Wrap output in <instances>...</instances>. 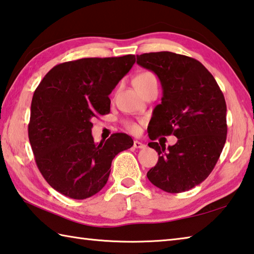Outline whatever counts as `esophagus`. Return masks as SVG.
I'll list each match as a JSON object with an SVG mask.
<instances>
[{
  "label": "esophagus",
  "mask_w": 254,
  "mask_h": 254,
  "mask_svg": "<svg viewBox=\"0 0 254 254\" xmlns=\"http://www.w3.org/2000/svg\"><path fill=\"white\" fill-rule=\"evenodd\" d=\"M133 147H135V149H144L145 144H143L140 141H134L133 142Z\"/></svg>",
  "instance_id": "obj_1"
}]
</instances>
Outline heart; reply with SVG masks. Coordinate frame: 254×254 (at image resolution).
Listing matches in <instances>:
<instances>
[{
  "label": "heart",
  "instance_id": "b5f03b06",
  "mask_svg": "<svg viewBox=\"0 0 254 254\" xmlns=\"http://www.w3.org/2000/svg\"><path fill=\"white\" fill-rule=\"evenodd\" d=\"M147 81H156V77L152 72H142L134 79V83L147 82ZM124 124H126L127 130H130L131 132H136L137 130H139V127H137V124L134 122L126 121V123Z\"/></svg>",
  "mask_w": 254,
  "mask_h": 254
}]
</instances>
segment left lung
I'll use <instances>...</instances> for the list:
<instances>
[{
	"label": "left lung",
	"mask_w": 254,
	"mask_h": 254,
	"mask_svg": "<svg viewBox=\"0 0 254 254\" xmlns=\"http://www.w3.org/2000/svg\"><path fill=\"white\" fill-rule=\"evenodd\" d=\"M136 63L153 71L163 89L153 111L149 146L159 154L146 173L152 184L169 193L190 190L209 177L227 140V104L213 75L197 60L173 52L136 55ZM178 137L165 149L159 135Z\"/></svg>",
	"instance_id": "8db88e82"
}]
</instances>
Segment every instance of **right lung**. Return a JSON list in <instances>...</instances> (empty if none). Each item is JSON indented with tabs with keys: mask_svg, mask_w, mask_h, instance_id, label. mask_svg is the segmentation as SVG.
Returning a JSON list of instances; mask_svg holds the SVG:
<instances>
[{
	"mask_svg": "<svg viewBox=\"0 0 254 254\" xmlns=\"http://www.w3.org/2000/svg\"><path fill=\"white\" fill-rule=\"evenodd\" d=\"M135 63L132 54L58 64L34 91L29 140L41 174L54 190L75 200L107 184L115 155L133 145L126 133L99 144L92 120L110 113L109 95Z\"/></svg>",
	"mask_w": 254,
	"mask_h": 254,
	"instance_id": "add662e5",
	"label": "right lung"
}]
</instances>
